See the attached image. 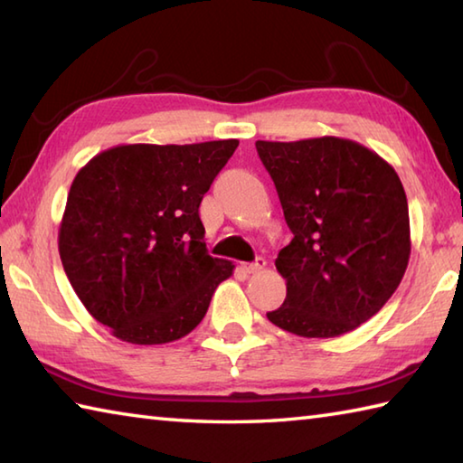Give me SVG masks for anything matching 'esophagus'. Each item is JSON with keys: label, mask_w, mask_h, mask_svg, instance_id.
<instances>
[{"label": "esophagus", "mask_w": 463, "mask_h": 463, "mask_svg": "<svg viewBox=\"0 0 463 463\" xmlns=\"http://www.w3.org/2000/svg\"><path fill=\"white\" fill-rule=\"evenodd\" d=\"M241 268H243L245 271H248V273H258L260 269L266 268V260H263V258H258L256 261H251V263H243Z\"/></svg>", "instance_id": "34e87169"}]
</instances>
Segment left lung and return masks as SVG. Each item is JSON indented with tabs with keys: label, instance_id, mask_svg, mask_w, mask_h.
<instances>
[{
	"label": "left lung",
	"instance_id": "left-lung-1",
	"mask_svg": "<svg viewBox=\"0 0 463 463\" xmlns=\"http://www.w3.org/2000/svg\"><path fill=\"white\" fill-rule=\"evenodd\" d=\"M294 240L276 268L288 296L268 319L337 337L380 311L408 268L410 213L395 169L352 139L256 141Z\"/></svg>",
	"mask_w": 463,
	"mask_h": 463
}]
</instances>
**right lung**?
<instances>
[{
	"mask_svg": "<svg viewBox=\"0 0 463 463\" xmlns=\"http://www.w3.org/2000/svg\"><path fill=\"white\" fill-rule=\"evenodd\" d=\"M238 146H116L75 175L60 258L81 304L121 342L187 335L233 273L232 261L207 253L200 203Z\"/></svg>",
	"mask_w": 463,
	"mask_h": 463,
	"instance_id": "add662e5",
	"label": "right lung"
}]
</instances>
